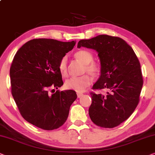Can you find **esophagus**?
<instances>
[{
    "mask_svg": "<svg viewBox=\"0 0 155 155\" xmlns=\"http://www.w3.org/2000/svg\"><path fill=\"white\" fill-rule=\"evenodd\" d=\"M84 96L83 94H80V93H77V97L78 98H81V97H82Z\"/></svg>",
    "mask_w": 155,
    "mask_h": 155,
    "instance_id": "esophagus-1",
    "label": "esophagus"
}]
</instances>
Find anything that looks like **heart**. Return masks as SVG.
Wrapping results in <instances>:
<instances>
[{
    "mask_svg": "<svg viewBox=\"0 0 155 155\" xmlns=\"http://www.w3.org/2000/svg\"><path fill=\"white\" fill-rule=\"evenodd\" d=\"M74 56L78 60L84 64V72H88L92 76H98L100 73L101 68L98 64L93 60V54L89 51L81 49L77 51ZM59 69L61 75L67 76L68 67H67V57L64 56L60 59L59 63ZM91 78L87 74H84L79 77H72L68 79L65 82L66 87L69 89L74 90L76 92H83L84 91L90 86Z\"/></svg>",
    "mask_w": 155,
    "mask_h": 155,
    "instance_id": "b5f03b06",
    "label": "heart"
}]
</instances>
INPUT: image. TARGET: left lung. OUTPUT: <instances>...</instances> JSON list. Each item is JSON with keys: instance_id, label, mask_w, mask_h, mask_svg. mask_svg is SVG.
Listing matches in <instances>:
<instances>
[{"instance_id": "8db88e82", "label": "left lung", "mask_w": 155, "mask_h": 155, "mask_svg": "<svg viewBox=\"0 0 155 155\" xmlns=\"http://www.w3.org/2000/svg\"><path fill=\"white\" fill-rule=\"evenodd\" d=\"M95 49L101 61V76L91 92L92 103L88 114L98 126L113 128L128 118L140 101L143 85L140 64L132 47L123 39L100 35L81 40L77 47Z\"/></svg>"}]
</instances>
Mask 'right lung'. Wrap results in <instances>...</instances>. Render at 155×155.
Listing matches in <instances>:
<instances>
[{
  "label": "right lung",
  "instance_id": "1",
  "mask_svg": "<svg viewBox=\"0 0 155 155\" xmlns=\"http://www.w3.org/2000/svg\"><path fill=\"white\" fill-rule=\"evenodd\" d=\"M75 44L34 39L22 45L14 57L10 69L12 95L22 117L39 128L52 130L61 127L77 98L73 90L49 93L50 88L63 85L59 61Z\"/></svg>",
  "mask_w": 155,
  "mask_h": 155
}]
</instances>
